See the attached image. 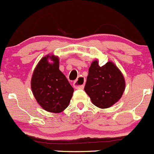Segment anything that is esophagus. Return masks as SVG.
<instances>
[{
  "mask_svg": "<svg viewBox=\"0 0 154 154\" xmlns=\"http://www.w3.org/2000/svg\"><path fill=\"white\" fill-rule=\"evenodd\" d=\"M86 80L84 77L80 76L73 82V87L75 89H83L85 84Z\"/></svg>",
  "mask_w": 154,
  "mask_h": 154,
  "instance_id": "1",
  "label": "esophagus"
}]
</instances>
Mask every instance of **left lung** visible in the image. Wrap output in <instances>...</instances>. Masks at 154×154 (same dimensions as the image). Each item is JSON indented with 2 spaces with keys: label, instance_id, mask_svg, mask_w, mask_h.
Wrapping results in <instances>:
<instances>
[{
  "label": "left lung",
  "instance_id": "left-lung-1",
  "mask_svg": "<svg viewBox=\"0 0 154 154\" xmlns=\"http://www.w3.org/2000/svg\"><path fill=\"white\" fill-rule=\"evenodd\" d=\"M125 82L120 69L112 62L100 67L95 59L89 68L84 91L92 103L100 109H106L116 103L123 95Z\"/></svg>",
  "mask_w": 154,
  "mask_h": 154
}]
</instances>
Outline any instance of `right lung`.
<instances>
[{
	"label": "right lung",
	"mask_w": 154,
	"mask_h": 154,
	"mask_svg": "<svg viewBox=\"0 0 154 154\" xmlns=\"http://www.w3.org/2000/svg\"><path fill=\"white\" fill-rule=\"evenodd\" d=\"M31 87L36 100L44 110L60 113L68 106L74 89L59 70V59L48 54L36 66L31 80Z\"/></svg>",
	"instance_id": "right-lung-1"
}]
</instances>
